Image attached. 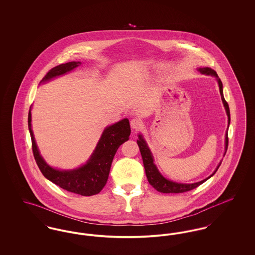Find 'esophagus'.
Returning a JSON list of instances; mask_svg holds the SVG:
<instances>
[{
  "label": "esophagus",
  "instance_id": "34e87169",
  "mask_svg": "<svg viewBox=\"0 0 255 255\" xmlns=\"http://www.w3.org/2000/svg\"><path fill=\"white\" fill-rule=\"evenodd\" d=\"M141 126H142L141 120L135 118V119H133L131 121V127H132V129H133V130H138V129L141 128Z\"/></svg>",
  "mask_w": 255,
  "mask_h": 255
}]
</instances>
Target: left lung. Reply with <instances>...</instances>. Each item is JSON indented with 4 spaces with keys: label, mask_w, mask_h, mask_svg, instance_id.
Masks as SVG:
<instances>
[{
    "label": "left lung",
    "mask_w": 255,
    "mask_h": 255,
    "mask_svg": "<svg viewBox=\"0 0 255 255\" xmlns=\"http://www.w3.org/2000/svg\"><path fill=\"white\" fill-rule=\"evenodd\" d=\"M200 73H205V74H211L217 77L218 80L219 88H220V94H221V97L224 103V106L227 111V115L229 118V125L231 122V113H230V107L228 102L226 101L225 97H224V94H223V84L221 79L219 78L218 75L215 71H213L210 68H200L198 70ZM137 145L139 147L140 150V154L142 157V161H143V165H144V169H145L146 177L149 183L155 188L157 189L158 192L161 193H182V192H186V191H190L192 189H194L196 187H198L199 185H201L202 183L206 182V180H208L210 177H212L216 171L218 170L219 166L221 164H219L217 169L214 171V173L212 175H210L208 178L205 179L204 181H201L199 182H195V183H178V182H171L169 180H166L165 178H163L160 173L158 172L157 169L156 165L154 164V159L151 155V152L148 148V146L146 144L145 140L143 139L141 134H138V139L136 140ZM228 146H229V136H228V131L226 133V150H228Z\"/></svg>",
    "instance_id": "1"
}]
</instances>
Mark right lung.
<instances>
[{
	"mask_svg": "<svg viewBox=\"0 0 255 255\" xmlns=\"http://www.w3.org/2000/svg\"><path fill=\"white\" fill-rule=\"evenodd\" d=\"M80 64V62L73 61L56 66L49 70L41 82L48 81L55 76L68 73L78 67ZM27 122L33 156L42 174L50 182L60 186L61 188L82 196L96 195L102 190L109 177L113 158L119 147L129 139V135L131 133L130 123L127 119L111 125L104 130L94 154L86 164L77 169L61 171L50 167L40 156L31 130L30 110L28 112Z\"/></svg>",
	"mask_w": 255,
	"mask_h": 255,
	"instance_id": "1",
	"label": "right lung"
}]
</instances>
